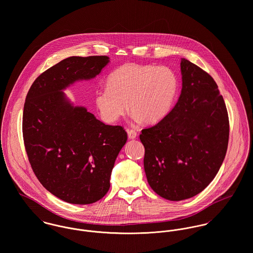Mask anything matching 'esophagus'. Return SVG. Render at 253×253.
Returning <instances> with one entry per match:
<instances>
[{"label": "esophagus", "mask_w": 253, "mask_h": 253, "mask_svg": "<svg viewBox=\"0 0 253 253\" xmlns=\"http://www.w3.org/2000/svg\"><path fill=\"white\" fill-rule=\"evenodd\" d=\"M127 133H128V138L130 139V140H134V139H136L137 138V132L135 131V130H128L127 131Z\"/></svg>", "instance_id": "esophagus-1"}]
</instances>
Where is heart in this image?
<instances>
[{
    "label": "heart",
    "instance_id": "heart-1",
    "mask_svg": "<svg viewBox=\"0 0 253 253\" xmlns=\"http://www.w3.org/2000/svg\"><path fill=\"white\" fill-rule=\"evenodd\" d=\"M107 86L95 93L96 107L106 122L117 121L129 106L137 120L153 124L170 111L179 81L169 67L127 63L110 74Z\"/></svg>",
    "mask_w": 253,
    "mask_h": 253
}]
</instances>
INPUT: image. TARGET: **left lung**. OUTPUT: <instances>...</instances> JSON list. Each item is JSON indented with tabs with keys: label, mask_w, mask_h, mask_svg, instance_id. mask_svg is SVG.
Listing matches in <instances>:
<instances>
[{
	"label": "left lung",
	"mask_w": 253,
	"mask_h": 253,
	"mask_svg": "<svg viewBox=\"0 0 253 253\" xmlns=\"http://www.w3.org/2000/svg\"><path fill=\"white\" fill-rule=\"evenodd\" d=\"M180 69L177 103L140 135L147 181L155 193L169 201L195 196L211 183L229 140L228 113L214 80L184 58Z\"/></svg>",
	"instance_id": "1"
}]
</instances>
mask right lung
Returning a JSON list of instances; mask_svg holds the SVG:
<instances>
[{"label": "right lung", "instance_id": "right-lung-1", "mask_svg": "<svg viewBox=\"0 0 253 253\" xmlns=\"http://www.w3.org/2000/svg\"><path fill=\"white\" fill-rule=\"evenodd\" d=\"M108 56L69 57L40 75L26 96L22 132L39 181L71 204H92L107 194L115 159L127 140L122 126L106 125L62 89L99 75Z\"/></svg>", "mask_w": 253, "mask_h": 253}]
</instances>
